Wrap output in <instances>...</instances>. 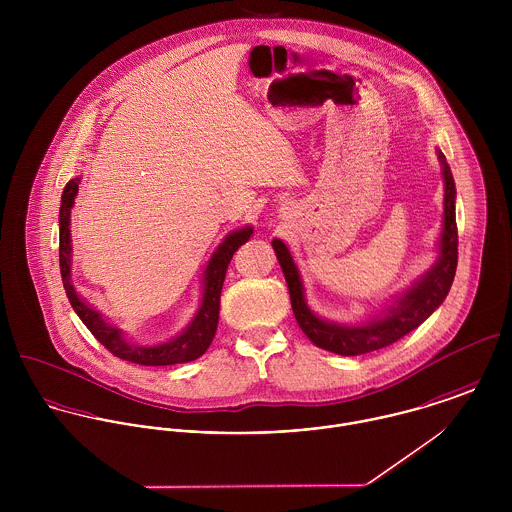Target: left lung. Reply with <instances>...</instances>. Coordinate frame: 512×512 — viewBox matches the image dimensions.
Instances as JSON below:
<instances>
[{"label":"left lung","mask_w":512,"mask_h":512,"mask_svg":"<svg viewBox=\"0 0 512 512\" xmlns=\"http://www.w3.org/2000/svg\"><path fill=\"white\" fill-rule=\"evenodd\" d=\"M445 181V197H443V230L439 238V258L434 268L418 280L408 292L400 297L396 307H390L386 315L372 319L370 323L359 327H347L337 325L331 321H325L317 317L305 303L303 284L299 280V272L293 264L292 254L288 246L282 240H272V246L276 250L278 262L284 270L290 299H292L293 315L301 331L307 335V339L335 355L343 357H355L365 355L370 351L384 349L410 331H414L418 325H422L439 305L443 303L445 295L455 278L457 268V222H455V183L451 169L445 161V155L438 151Z\"/></svg>","instance_id":"8db88e82"}]
</instances>
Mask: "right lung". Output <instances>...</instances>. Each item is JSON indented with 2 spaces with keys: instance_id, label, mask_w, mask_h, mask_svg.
<instances>
[{
  "instance_id": "1",
  "label": "right lung",
  "mask_w": 512,
  "mask_h": 512,
  "mask_svg": "<svg viewBox=\"0 0 512 512\" xmlns=\"http://www.w3.org/2000/svg\"><path fill=\"white\" fill-rule=\"evenodd\" d=\"M80 177L71 179L63 191L61 197V211H59V262H61V276L67 297L73 305L76 315L82 319V323L88 327V331L118 359L146 366L181 365L199 359L205 355L209 345L215 339L217 325H219L220 292L222 282L226 276V268L234 256V252L250 238L252 226L240 228L230 232L219 248L215 250L213 258L209 260V266L205 270V292L201 299V307L189 327H185L183 333L177 337L155 345V347H138L124 339L122 331L108 325L98 311L88 307L78 293L74 292L71 284V209L74 205V197L78 193Z\"/></svg>"
}]
</instances>
